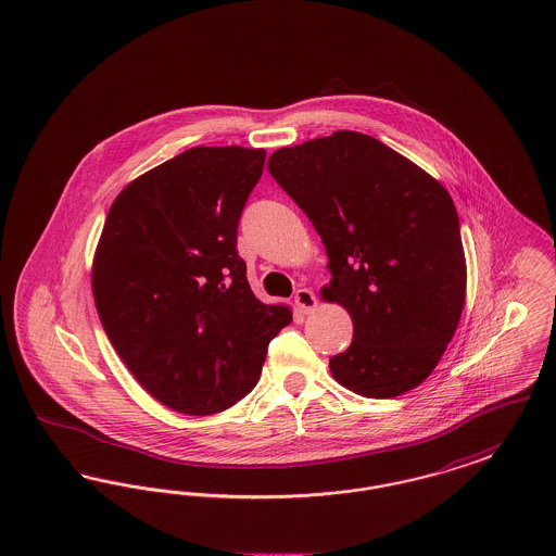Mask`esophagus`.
<instances>
[{
  "instance_id": "esophagus-1",
  "label": "esophagus",
  "mask_w": 556,
  "mask_h": 556,
  "mask_svg": "<svg viewBox=\"0 0 556 556\" xmlns=\"http://www.w3.org/2000/svg\"><path fill=\"white\" fill-rule=\"evenodd\" d=\"M293 302L300 308V313H304V315H308V313H313L317 308V295L313 291L306 290V288L295 291Z\"/></svg>"
}]
</instances>
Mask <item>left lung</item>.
<instances>
[{
    "mask_svg": "<svg viewBox=\"0 0 556 556\" xmlns=\"http://www.w3.org/2000/svg\"><path fill=\"white\" fill-rule=\"evenodd\" d=\"M266 166L323 239L333 277L323 298L352 317V344L329 358L333 379L365 397L417 388L465 304L467 266L448 191L356 131L281 148Z\"/></svg>",
    "mask_w": 556,
    "mask_h": 556,
    "instance_id": "left-lung-1",
    "label": "left lung"
}]
</instances>
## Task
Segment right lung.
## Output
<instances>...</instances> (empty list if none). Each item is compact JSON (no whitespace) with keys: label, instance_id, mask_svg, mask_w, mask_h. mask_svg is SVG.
<instances>
[{"label":"right lung","instance_id":"right-lung-1","mask_svg":"<svg viewBox=\"0 0 556 556\" xmlns=\"http://www.w3.org/2000/svg\"><path fill=\"white\" fill-rule=\"evenodd\" d=\"M265 150L191 148L125 187L108 212L93 298L108 338L162 404L212 415L250 394L270 340L290 325L263 304L238 225Z\"/></svg>","mask_w":556,"mask_h":556}]
</instances>
